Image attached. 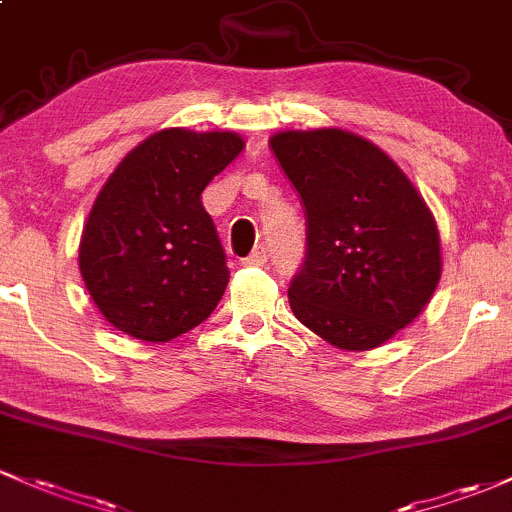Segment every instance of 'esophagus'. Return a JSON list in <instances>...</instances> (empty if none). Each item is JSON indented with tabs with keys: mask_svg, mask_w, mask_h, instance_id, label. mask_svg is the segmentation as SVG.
Instances as JSON below:
<instances>
[{
	"mask_svg": "<svg viewBox=\"0 0 512 512\" xmlns=\"http://www.w3.org/2000/svg\"><path fill=\"white\" fill-rule=\"evenodd\" d=\"M266 258H268L266 249H263V246H258V249L251 251V254L246 256L241 263H244V266H263V263H266Z\"/></svg>",
	"mask_w": 512,
	"mask_h": 512,
	"instance_id": "34e87169",
	"label": "esophagus"
}]
</instances>
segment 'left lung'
I'll return each instance as SVG.
<instances>
[{
  "instance_id": "1",
  "label": "left lung",
  "mask_w": 512,
  "mask_h": 512,
  "mask_svg": "<svg viewBox=\"0 0 512 512\" xmlns=\"http://www.w3.org/2000/svg\"><path fill=\"white\" fill-rule=\"evenodd\" d=\"M271 148L307 219L290 310L337 349L386 344L425 310L442 276L430 207L388 153L351 131H278Z\"/></svg>"
}]
</instances>
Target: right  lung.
<instances>
[{"label":"right lung","instance_id":"add662e5","mask_svg":"<svg viewBox=\"0 0 512 512\" xmlns=\"http://www.w3.org/2000/svg\"><path fill=\"white\" fill-rule=\"evenodd\" d=\"M234 131L161 129L131 148L92 205L80 273L102 317L141 342L205 322L229 283L202 190L239 153Z\"/></svg>","mask_w":512,"mask_h":512}]
</instances>
